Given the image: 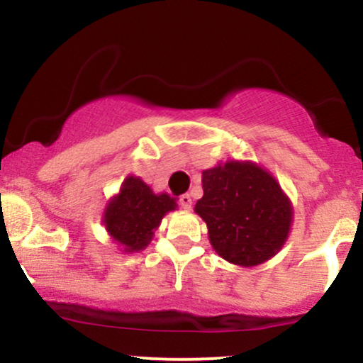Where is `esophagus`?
Wrapping results in <instances>:
<instances>
[{"label": "esophagus", "instance_id": "esophagus-1", "mask_svg": "<svg viewBox=\"0 0 363 363\" xmlns=\"http://www.w3.org/2000/svg\"><path fill=\"white\" fill-rule=\"evenodd\" d=\"M179 205L184 208V210H189L191 205H193V199H191L189 194H181L179 196Z\"/></svg>", "mask_w": 363, "mask_h": 363}]
</instances>
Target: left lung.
Masks as SVG:
<instances>
[{
  "label": "left lung",
  "instance_id": "obj_1",
  "mask_svg": "<svg viewBox=\"0 0 363 363\" xmlns=\"http://www.w3.org/2000/svg\"><path fill=\"white\" fill-rule=\"evenodd\" d=\"M203 198L194 211L208 239L232 264L257 266L272 259L290 234L294 208L268 170L252 162L228 160L203 170Z\"/></svg>",
  "mask_w": 363,
  "mask_h": 363
}]
</instances>
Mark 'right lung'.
Masks as SVG:
<instances>
[{
    "instance_id": "right-lung-1",
    "label": "right lung",
    "mask_w": 363,
    "mask_h": 363,
    "mask_svg": "<svg viewBox=\"0 0 363 363\" xmlns=\"http://www.w3.org/2000/svg\"><path fill=\"white\" fill-rule=\"evenodd\" d=\"M176 208L167 193L155 194L140 177L129 176L107 203L102 220L112 240L124 252H135L147 247L165 213Z\"/></svg>"
}]
</instances>
